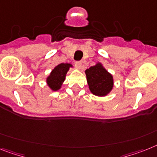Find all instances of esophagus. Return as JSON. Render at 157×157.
<instances>
[{
	"instance_id": "esophagus-1",
	"label": "esophagus",
	"mask_w": 157,
	"mask_h": 157,
	"mask_svg": "<svg viewBox=\"0 0 157 157\" xmlns=\"http://www.w3.org/2000/svg\"><path fill=\"white\" fill-rule=\"evenodd\" d=\"M75 67L78 70H80L82 68V62H75Z\"/></svg>"
}]
</instances>
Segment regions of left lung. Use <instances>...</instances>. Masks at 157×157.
I'll return each mask as SVG.
<instances>
[{
	"instance_id": "left-lung-1",
	"label": "left lung",
	"mask_w": 157,
	"mask_h": 157,
	"mask_svg": "<svg viewBox=\"0 0 157 157\" xmlns=\"http://www.w3.org/2000/svg\"><path fill=\"white\" fill-rule=\"evenodd\" d=\"M89 90L96 96H107L114 86V78L101 63L85 71Z\"/></svg>"
}]
</instances>
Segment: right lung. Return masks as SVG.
<instances>
[{
  "label": "right lung",
  "instance_id": "right-lung-1",
  "mask_svg": "<svg viewBox=\"0 0 157 157\" xmlns=\"http://www.w3.org/2000/svg\"><path fill=\"white\" fill-rule=\"evenodd\" d=\"M71 67H73V65L71 63H60L51 71L46 79V84L50 90L53 91L60 90Z\"/></svg>",
  "mask_w": 157,
  "mask_h": 157
}]
</instances>
